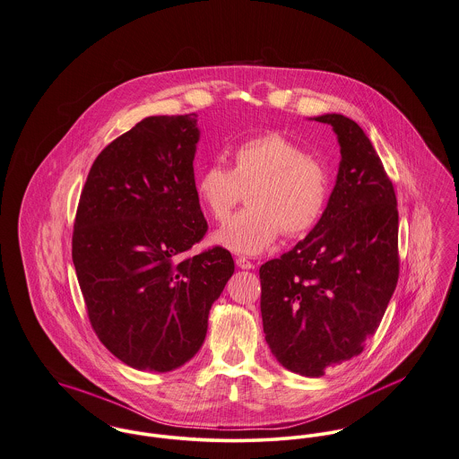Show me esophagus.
<instances>
[{
  "mask_svg": "<svg viewBox=\"0 0 459 459\" xmlns=\"http://www.w3.org/2000/svg\"><path fill=\"white\" fill-rule=\"evenodd\" d=\"M236 264H238V267H241V269H255V262L252 260H248L247 256H238L236 258Z\"/></svg>",
  "mask_w": 459,
  "mask_h": 459,
  "instance_id": "34e87169",
  "label": "esophagus"
}]
</instances>
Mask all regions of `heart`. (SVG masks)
Instances as JSON below:
<instances>
[{
	"label": "heart",
	"instance_id": "b5f03b06",
	"mask_svg": "<svg viewBox=\"0 0 459 459\" xmlns=\"http://www.w3.org/2000/svg\"><path fill=\"white\" fill-rule=\"evenodd\" d=\"M232 169L212 163L195 179L205 212L225 221L250 190V209L236 214L216 241L238 254H260L280 232L301 238L320 221L331 197V170L292 139L265 132L238 144Z\"/></svg>",
	"mask_w": 459,
	"mask_h": 459
}]
</instances>
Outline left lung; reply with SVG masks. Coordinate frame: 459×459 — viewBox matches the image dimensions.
Segmentation results:
<instances>
[{
    "label": "left lung",
    "instance_id": "8db88e82",
    "mask_svg": "<svg viewBox=\"0 0 459 459\" xmlns=\"http://www.w3.org/2000/svg\"><path fill=\"white\" fill-rule=\"evenodd\" d=\"M315 121L338 135L336 186L305 239L258 271L265 342L305 377L364 351L400 276L398 203L382 160L356 121L342 114Z\"/></svg>",
    "mask_w": 459,
    "mask_h": 459
}]
</instances>
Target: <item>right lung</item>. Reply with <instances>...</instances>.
<instances>
[{
  "label": "right lung",
  "mask_w": 459,
  "mask_h": 459,
  "mask_svg": "<svg viewBox=\"0 0 459 459\" xmlns=\"http://www.w3.org/2000/svg\"><path fill=\"white\" fill-rule=\"evenodd\" d=\"M197 141V114L150 116L103 148L81 192L72 260L88 318L135 369L170 371L195 356L234 273L221 247L188 255L207 232Z\"/></svg>",
  "instance_id": "add662e5"
}]
</instances>
